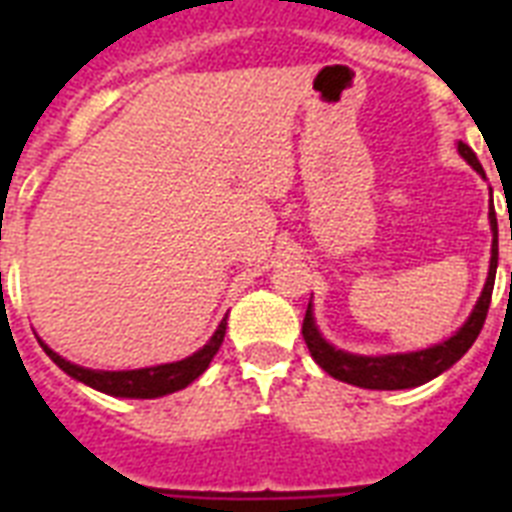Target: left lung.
<instances>
[{"label":"left lung","mask_w":512,"mask_h":512,"mask_svg":"<svg viewBox=\"0 0 512 512\" xmlns=\"http://www.w3.org/2000/svg\"><path fill=\"white\" fill-rule=\"evenodd\" d=\"M462 159L478 172L484 175V167L476 159V154L470 151V146L460 143ZM492 263H489V279L484 284V292L478 297L476 308L470 313V319L460 327V332H454L449 340L438 342L433 348L414 350V353H393V356H356V353H345L337 350L335 345H329L321 332L316 329L313 321V311L308 305L303 319V337L305 345L311 350V356L316 358V364L327 374H332L335 380L348 382V385H358V388L369 390H404L417 388L422 382L433 380L441 372H446L449 366L457 364L468 348L476 342V337L484 329L486 313H489V303H492L494 276H497V217H492ZM512 276V273H510Z\"/></svg>","instance_id":"1"}]
</instances>
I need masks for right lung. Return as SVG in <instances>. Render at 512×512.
<instances>
[{
    "instance_id": "right-lung-1",
    "label": "right lung",
    "mask_w": 512,
    "mask_h": 512,
    "mask_svg": "<svg viewBox=\"0 0 512 512\" xmlns=\"http://www.w3.org/2000/svg\"><path fill=\"white\" fill-rule=\"evenodd\" d=\"M225 337V319L220 321V327L212 335V340L201 350H196L193 356L175 361V364H159V366H146V369H127V372H103V369H84L79 364H71L63 356H58L55 350L47 348L42 340L44 353L55 361V364L74 380L90 385V388L108 393V396H122V398H159L175 390H183L185 385H191L199 374L209 366V361L215 358Z\"/></svg>"
}]
</instances>
